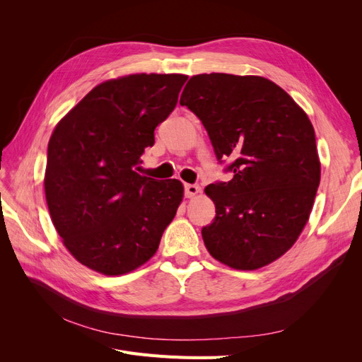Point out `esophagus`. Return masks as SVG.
<instances>
[{
    "label": "esophagus",
    "mask_w": 362,
    "mask_h": 362,
    "mask_svg": "<svg viewBox=\"0 0 362 362\" xmlns=\"http://www.w3.org/2000/svg\"><path fill=\"white\" fill-rule=\"evenodd\" d=\"M198 193H201V187L198 184H185V196L187 198H194Z\"/></svg>",
    "instance_id": "esophagus-1"
}]
</instances>
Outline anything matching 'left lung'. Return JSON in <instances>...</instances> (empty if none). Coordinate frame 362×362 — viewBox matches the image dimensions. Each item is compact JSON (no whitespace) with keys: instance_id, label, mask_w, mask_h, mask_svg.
Listing matches in <instances>:
<instances>
[{"instance_id":"1","label":"left lung","mask_w":362,"mask_h":362,"mask_svg":"<svg viewBox=\"0 0 362 362\" xmlns=\"http://www.w3.org/2000/svg\"><path fill=\"white\" fill-rule=\"evenodd\" d=\"M180 104L202 120L217 160H233V180L205 187L216 205L202 228L206 250L237 270L270 264L299 238L320 184L308 115L258 75H193Z\"/></svg>"}]
</instances>
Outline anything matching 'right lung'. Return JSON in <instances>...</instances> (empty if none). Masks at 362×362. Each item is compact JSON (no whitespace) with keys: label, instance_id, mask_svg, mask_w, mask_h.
Wrapping results in <instances>:
<instances>
[{"label":"right lung","instance_id":"1","mask_svg":"<svg viewBox=\"0 0 362 362\" xmlns=\"http://www.w3.org/2000/svg\"><path fill=\"white\" fill-rule=\"evenodd\" d=\"M187 75L131 74L87 93L54 128L45 198L71 255L119 276L149 261L184 198L178 180L141 177L134 168L154 129L178 103Z\"/></svg>","mask_w":362,"mask_h":362}]
</instances>
